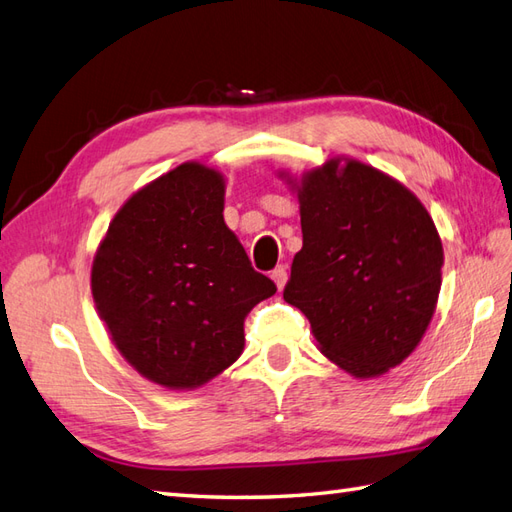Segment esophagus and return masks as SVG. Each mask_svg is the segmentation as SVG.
Here are the masks:
<instances>
[{
    "instance_id": "esophagus-1",
    "label": "esophagus",
    "mask_w": 512,
    "mask_h": 512,
    "mask_svg": "<svg viewBox=\"0 0 512 512\" xmlns=\"http://www.w3.org/2000/svg\"><path fill=\"white\" fill-rule=\"evenodd\" d=\"M270 279L275 281V285L279 290L285 288V281H288V270H285V266H277L275 270L270 272Z\"/></svg>"
}]
</instances>
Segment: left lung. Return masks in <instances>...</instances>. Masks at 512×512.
Returning <instances> with one entry per match:
<instances>
[{
  "instance_id": "1",
  "label": "left lung",
  "mask_w": 512,
  "mask_h": 512,
  "mask_svg": "<svg viewBox=\"0 0 512 512\" xmlns=\"http://www.w3.org/2000/svg\"><path fill=\"white\" fill-rule=\"evenodd\" d=\"M279 178L299 200L303 231L285 303L342 371L388 373L419 347L438 303L445 257L432 216L397 178L351 157Z\"/></svg>"
}]
</instances>
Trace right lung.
Returning <instances> with one entry per match:
<instances>
[{
    "label": "right lung",
    "instance_id": "obj_1",
    "mask_svg": "<svg viewBox=\"0 0 512 512\" xmlns=\"http://www.w3.org/2000/svg\"><path fill=\"white\" fill-rule=\"evenodd\" d=\"M224 174L185 161L139 187L91 264L95 310L122 358L168 390L209 384L244 351V318L277 292L224 222Z\"/></svg>",
    "mask_w": 512,
    "mask_h": 512
}]
</instances>
